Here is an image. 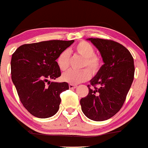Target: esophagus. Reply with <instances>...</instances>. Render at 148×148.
Segmentation results:
<instances>
[{
	"label": "esophagus",
	"mask_w": 148,
	"mask_h": 148,
	"mask_svg": "<svg viewBox=\"0 0 148 148\" xmlns=\"http://www.w3.org/2000/svg\"><path fill=\"white\" fill-rule=\"evenodd\" d=\"M77 85H73V84H69V88L70 89H75V88H77Z\"/></svg>",
	"instance_id": "obj_1"
}]
</instances>
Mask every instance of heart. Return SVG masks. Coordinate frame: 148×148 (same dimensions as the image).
<instances>
[{
    "label": "heart",
    "instance_id": "heart-1",
    "mask_svg": "<svg viewBox=\"0 0 148 148\" xmlns=\"http://www.w3.org/2000/svg\"><path fill=\"white\" fill-rule=\"evenodd\" d=\"M75 51L84 58L82 67H88L92 73H96L101 66L102 61L98 56L95 55V49L88 42L82 41L79 42L75 47ZM70 53L68 51L62 52L57 59V64L60 71H64L67 70L69 66ZM91 73L88 69L81 71H68L62 75L63 81L67 82L73 85L79 84L80 83L86 81L90 77Z\"/></svg>",
    "mask_w": 148,
    "mask_h": 148
}]
</instances>
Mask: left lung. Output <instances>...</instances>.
I'll return each mask as SVG.
<instances>
[{
    "mask_svg": "<svg viewBox=\"0 0 148 148\" xmlns=\"http://www.w3.org/2000/svg\"><path fill=\"white\" fill-rule=\"evenodd\" d=\"M100 52L104 64L90 82L89 92L80 100L85 116L94 121L108 120L123 106L134 78V60L130 51L112 40L88 38ZM99 84L98 88L95 87Z\"/></svg>",
    "mask_w": 148,
    "mask_h": 148,
    "instance_id": "1",
    "label": "left lung"
}]
</instances>
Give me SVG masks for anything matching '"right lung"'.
I'll list each match as a JSON object with an SVG mask.
<instances>
[{"label":"right lung","instance_id":"add662e5","mask_svg":"<svg viewBox=\"0 0 148 148\" xmlns=\"http://www.w3.org/2000/svg\"><path fill=\"white\" fill-rule=\"evenodd\" d=\"M73 42L54 40L25 44L12 55V81L22 104L33 116L48 118L58 110L60 94L69 89V85L50 80L61 75L56 60Z\"/></svg>","mask_w":148,"mask_h":148}]
</instances>
